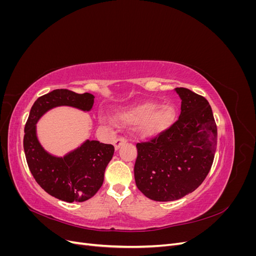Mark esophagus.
<instances>
[{
    "mask_svg": "<svg viewBox=\"0 0 256 256\" xmlns=\"http://www.w3.org/2000/svg\"><path fill=\"white\" fill-rule=\"evenodd\" d=\"M126 142H127V138H116V140H114V142H113L115 150H118L122 144H125Z\"/></svg>",
    "mask_w": 256,
    "mask_h": 256,
    "instance_id": "obj_1",
    "label": "esophagus"
}]
</instances>
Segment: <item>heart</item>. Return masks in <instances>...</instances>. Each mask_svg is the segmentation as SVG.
<instances>
[{"mask_svg": "<svg viewBox=\"0 0 256 256\" xmlns=\"http://www.w3.org/2000/svg\"><path fill=\"white\" fill-rule=\"evenodd\" d=\"M124 122H133L134 131L138 136H156L168 129L175 120V109L172 104H159L157 102H147L118 113Z\"/></svg>", "mask_w": 256, "mask_h": 256, "instance_id": "1", "label": "heart"}]
</instances>
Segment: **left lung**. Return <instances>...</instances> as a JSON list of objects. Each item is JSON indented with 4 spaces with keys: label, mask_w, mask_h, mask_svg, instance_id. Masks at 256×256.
<instances>
[{
    "label": "left lung",
    "mask_w": 256,
    "mask_h": 256,
    "mask_svg": "<svg viewBox=\"0 0 256 256\" xmlns=\"http://www.w3.org/2000/svg\"><path fill=\"white\" fill-rule=\"evenodd\" d=\"M175 90L182 99L180 118L150 141L136 143V187L159 202L194 191L210 171L216 146V125L206 98L184 88Z\"/></svg>",
    "instance_id": "1"
}]
</instances>
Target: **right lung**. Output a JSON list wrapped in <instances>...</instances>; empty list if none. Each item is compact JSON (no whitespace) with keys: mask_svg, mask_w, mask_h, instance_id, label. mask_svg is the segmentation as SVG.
Segmentation results:
<instances>
[{"mask_svg":"<svg viewBox=\"0 0 256 256\" xmlns=\"http://www.w3.org/2000/svg\"><path fill=\"white\" fill-rule=\"evenodd\" d=\"M94 98L90 92L76 94L69 90H54L34 102L24 127L23 148L30 173L46 192L68 203L84 202L96 194L102 186L114 146L88 140L66 156L54 157L38 142L36 122L46 112L60 106L90 111Z\"/></svg>","mask_w":256,"mask_h":256,"instance_id":"1","label":"right lung"}]
</instances>
